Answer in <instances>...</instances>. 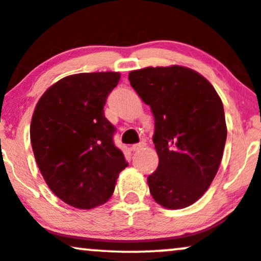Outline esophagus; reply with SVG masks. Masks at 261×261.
Listing matches in <instances>:
<instances>
[{
  "instance_id": "esophagus-1",
  "label": "esophagus",
  "mask_w": 261,
  "mask_h": 261,
  "mask_svg": "<svg viewBox=\"0 0 261 261\" xmlns=\"http://www.w3.org/2000/svg\"><path fill=\"white\" fill-rule=\"evenodd\" d=\"M144 146H145V143H138V144H134V145H132V150H133V151H137V150H140V149H143Z\"/></svg>"
}]
</instances>
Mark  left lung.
<instances>
[{
	"instance_id": "1",
	"label": "left lung",
	"mask_w": 261,
	"mask_h": 261,
	"mask_svg": "<svg viewBox=\"0 0 261 261\" xmlns=\"http://www.w3.org/2000/svg\"><path fill=\"white\" fill-rule=\"evenodd\" d=\"M128 78L154 115L159 166L148 177L150 194L167 209L189 206L221 162L227 137L222 101L203 75L186 67H148Z\"/></svg>"
}]
</instances>
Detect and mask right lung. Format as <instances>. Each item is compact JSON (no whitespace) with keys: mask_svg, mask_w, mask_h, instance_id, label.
<instances>
[{"mask_svg":"<svg viewBox=\"0 0 261 261\" xmlns=\"http://www.w3.org/2000/svg\"><path fill=\"white\" fill-rule=\"evenodd\" d=\"M119 73H81L46 90L34 111L30 140L42 177L61 200L78 209L106 203L128 166L105 117Z\"/></svg>","mask_w":261,"mask_h":261,"instance_id":"obj_1","label":"right lung"}]
</instances>
